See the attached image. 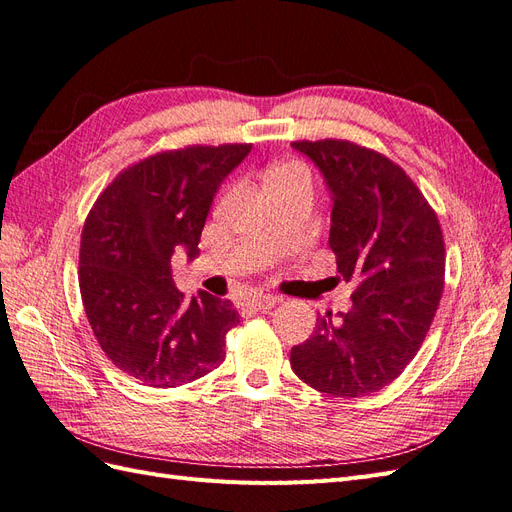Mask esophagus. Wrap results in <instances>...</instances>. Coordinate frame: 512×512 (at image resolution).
Returning <instances> with one entry per match:
<instances>
[{
	"label": "esophagus",
	"mask_w": 512,
	"mask_h": 512,
	"mask_svg": "<svg viewBox=\"0 0 512 512\" xmlns=\"http://www.w3.org/2000/svg\"><path fill=\"white\" fill-rule=\"evenodd\" d=\"M280 301H282V299H280V297H273V294H260V297L247 299L243 305L250 307V309H271V307H275Z\"/></svg>",
	"instance_id": "obj_1"
}]
</instances>
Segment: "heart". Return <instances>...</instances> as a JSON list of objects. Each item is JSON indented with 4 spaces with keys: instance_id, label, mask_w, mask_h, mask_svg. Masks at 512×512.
I'll return each instance as SVG.
<instances>
[{
    "instance_id": "obj_1",
    "label": "heart",
    "mask_w": 512,
    "mask_h": 512,
    "mask_svg": "<svg viewBox=\"0 0 512 512\" xmlns=\"http://www.w3.org/2000/svg\"><path fill=\"white\" fill-rule=\"evenodd\" d=\"M294 173H303V170H301L299 166H294V164H286V166L275 168L273 173L269 175V181H271V179H280V177H286V175H294Z\"/></svg>"
}]
</instances>
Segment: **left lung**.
Listing matches in <instances>:
<instances>
[{"instance_id": "left-lung-1", "label": "left lung", "mask_w": 512, "mask_h": 512, "mask_svg": "<svg viewBox=\"0 0 512 512\" xmlns=\"http://www.w3.org/2000/svg\"><path fill=\"white\" fill-rule=\"evenodd\" d=\"M331 192L329 245L352 309L318 316L290 350L305 384L331 397H363L414 359L444 290V239L436 211L406 170L350 141H297Z\"/></svg>"}]
</instances>
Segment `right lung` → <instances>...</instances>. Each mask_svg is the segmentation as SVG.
<instances>
[{
    "label": "right lung",
    "instance_id": "1",
    "mask_svg": "<svg viewBox=\"0 0 512 512\" xmlns=\"http://www.w3.org/2000/svg\"><path fill=\"white\" fill-rule=\"evenodd\" d=\"M252 145H192L162 151L108 183L89 211L79 286L100 348L123 374L153 389L194 382L226 356L239 322L230 301L175 288L170 258L198 256L213 196Z\"/></svg>",
    "mask_w": 512,
    "mask_h": 512
}]
</instances>
